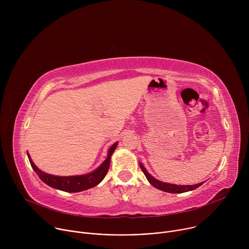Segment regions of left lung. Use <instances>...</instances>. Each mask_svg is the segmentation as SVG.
<instances>
[{
	"label": "left lung",
	"instance_id": "1",
	"mask_svg": "<svg viewBox=\"0 0 249 249\" xmlns=\"http://www.w3.org/2000/svg\"><path fill=\"white\" fill-rule=\"evenodd\" d=\"M141 169L143 170L145 176L147 177L148 181L157 189H160L161 191L167 192V193H184V192H188V191H192L196 188H198L199 186H201L204 182L201 183H197V184H193V185H177V184H170L167 182H162L160 181L158 179H156L154 176H152L146 169V167L142 164L141 162L139 163Z\"/></svg>",
	"mask_w": 249,
	"mask_h": 249
}]
</instances>
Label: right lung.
Masks as SVG:
<instances>
[{"label":"right lung","mask_w":249,"mask_h":249,"mask_svg":"<svg viewBox=\"0 0 249 249\" xmlns=\"http://www.w3.org/2000/svg\"><path fill=\"white\" fill-rule=\"evenodd\" d=\"M118 142L114 143L108 150L107 158L105 160L93 171L82 174V175H72V176H58V175H52L49 173H46L42 170H40L36 165L32 161L29 154L27 153V157L29 160V162L33 168V170L36 172L39 178L47 185H49L52 188L62 190L65 192H81L88 190L89 188H92L99 184L103 178L105 177L106 173H107L110 165L111 156L114 153L115 149L117 148Z\"/></svg>","instance_id":"right-lung-1"}]
</instances>
